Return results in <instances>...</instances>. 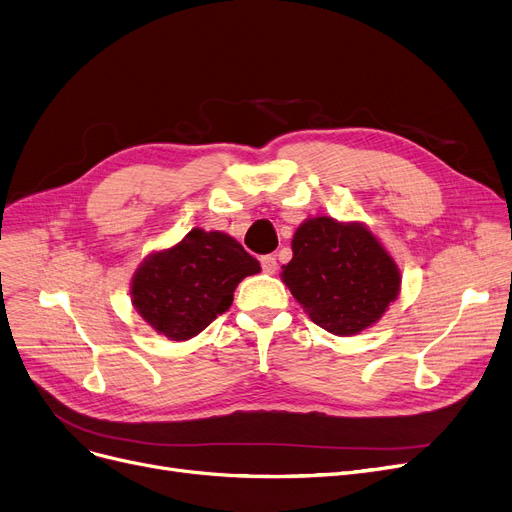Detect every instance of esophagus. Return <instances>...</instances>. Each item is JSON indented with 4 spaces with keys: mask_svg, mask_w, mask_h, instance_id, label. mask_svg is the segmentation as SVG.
<instances>
[{
    "mask_svg": "<svg viewBox=\"0 0 512 512\" xmlns=\"http://www.w3.org/2000/svg\"><path fill=\"white\" fill-rule=\"evenodd\" d=\"M259 261H261V268H263V272L274 274V272L278 270V261H276V257H274V255H263Z\"/></svg>",
    "mask_w": 512,
    "mask_h": 512,
    "instance_id": "esophagus-1",
    "label": "esophagus"
}]
</instances>
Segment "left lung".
<instances>
[{
    "label": "left lung",
    "instance_id": "left-lung-1",
    "mask_svg": "<svg viewBox=\"0 0 512 512\" xmlns=\"http://www.w3.org/2000/svg\"><path fill=\"white\" fill-rule=\"evenodd\" d=\"M282 280L320 328L349 337L379 320L399 295V270L362 224L307 219L293 236Z\"/></svg>",
    "mask_w": 512,
    "mask_h": 512
}]
</instances>
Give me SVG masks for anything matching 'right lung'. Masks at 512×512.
<instances>
[{"label": "right lung", "instance_id": "right-lung-1", "mask_svg": "<svg viewBox=\"0 0 512 512\" xmlns=\"http://www.w3.org/2000/svg\"><path fill=\"white\" fill-rule=\"evenodd\" d=\"M259 270V261L232 236L194 228L140 265L131 303L159 335L186 341L228 311L238 282Z\"/></svg>", "mask_w": 512, "mask_h": 512}]
</instances>
